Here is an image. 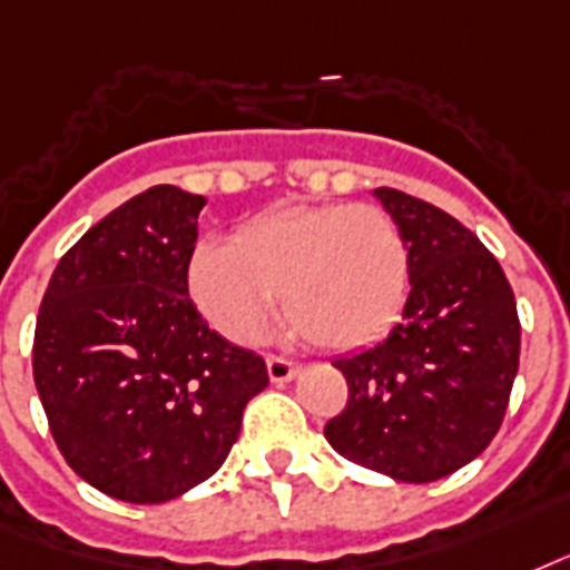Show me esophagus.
Masks as SVG:
<instances>
[{
	"label": "esophagus",
	"mask_w": 570,
	"mask_h": 570,
	"mask_svg": "<svg viewBox=\"0 0 570 570\" xmlns=\"http://www.w3.org/2000/svg\"><path fill=\"white\" fill-rule=\"evenodd\" d=\"M299 372V363L285 360V356H267V374L273 383H288Z\"/></svg>",
	"instance_id": "34e87169"
}]
</instances>
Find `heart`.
<instances>
[{"instance_id":"b5f03b06","label":"heart","mask_w":570,"mask_h":570,"mask_svg":"<svg viewBox=\"0 0 570 570\" xmlns=\"http://www.w3.org/2000/svg\"><path fill=\"white\" fill-rule=\"evenodd\" d=\"M189 288L232 342L258 338L282 294L285 317L312 345L354 351L404 308L407 240L377 205H288L244 225L235 246H198Z\"/></svg>"}]
</instances>
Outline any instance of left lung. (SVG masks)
<instances>
[{"mask_svg": "<svg viewBox=\"0 0 570 570\" xmlns=\"http://www.w3.org/2000/svg\"><path fill=\"white\" fill-rule=\"evenodd\" d=\"M374 196L410 253V297L381 345L335 360L347 404L326 422L335 452L399 482H436L491 445L520 363V317L500 262L440 207Z\"/></svg>", "mask_w": 570, "mask_h": 570, "instance_id": "obj_1", "label": "left lung"}]
</instances>
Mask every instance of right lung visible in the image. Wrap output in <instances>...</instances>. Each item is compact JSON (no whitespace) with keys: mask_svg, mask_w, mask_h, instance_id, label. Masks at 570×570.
<instances>
[{"mask_svg":"<svg viewBox=\"0 0 570 570\" xmlns=\"http://www.w3.org/2000/svg\"><path fill=\"white\" fill-rule=\"evenodd\" d=\"M205 198L160 184L91 225L52 271L32 372L50 434L79 479L154 505L205 482L267 386L255 351L189 299Z\"/></svg>","mask_w":570,"mask_h":570,"instance_id":"right-lung-1","label":"right lung"}]
</instances>
